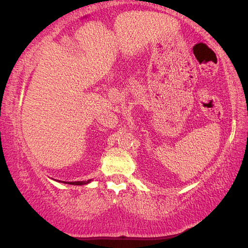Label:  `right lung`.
I'll use <instances>...</instances> for the list:
<instances>
[{
    "mask_svg": "<svg viewBox=\"0 0 248 248\" xmlns=\"http://www.w3.org/2000/svg\"><path fill=\"white\" fill-rule=\"evenodd\" d=\"M91 182V179L86 180V182H71V183H66V184H70V185H85V184H89Z\"/></svg>",
    "mask_w": 248,
    "mask_h": 248,
    "instance_id": "obj_1",
    "label": "right lung"
}]
</instances>
